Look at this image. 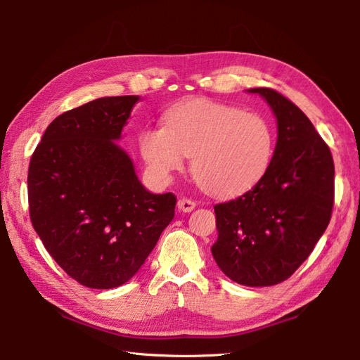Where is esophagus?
Masks as SVG:
<instances>
[{
	"label": "esophagus",
	"mask_w": 360,
	"mask_h": 360,
	"mask_svg": "<svg viewBox=\"0 0 360 360\" xmlns=\"http://www.w3.org/2000/svg\"><path fill=\"white\" fill-rule=\"evenodd\" d=\"M196 207V202L188 200V198H181L178 201V209L182 212H192Z\"/></svg>",
	"instance_id": "obj_1"
}]
</instances>
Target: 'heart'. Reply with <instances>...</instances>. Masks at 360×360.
<instances>
[{
  "label": "heart",
  "mask_w": 360,
  "mask_h": 360,
  "mask_svg": "<svg viewBox=\"0 0 360 360\" xmlns=\"http://www.w3.org/2000/svg\"><path fill=\"white\" fill-rule=\"evenodd\" d=\"M164 127H148L139 150L150 174L168 182L192 156V174L205 192L233 196L252 188L269 170L275 129L258 112L232 105L188 98L164 112Z\"/></svg>",
  "instance_id": "heart-1"
}]
</instances>
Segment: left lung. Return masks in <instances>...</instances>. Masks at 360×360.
Returning a JSON list of instances; mask_svg holds the SVG:
<instances>
[{
	"label": "left lung",
	"instance_id": "left-lung-1",
	"mask_svg": "<svg viewBox=\"0 0 360 360\" xmlns=\"http://www.w3.org/2000/svg\"><path fill=\"white\" fill-rule=\"evenodd\" d=\"M277 117L269 170L246 193L217 204L218 240L212 255L244 286L288 280L314 250L330 224L334 162L330 147L297 105L271 88H252Z\"/></svg>",
	"mask_w": 360,
	"mask_h": 360
}]
</instances>
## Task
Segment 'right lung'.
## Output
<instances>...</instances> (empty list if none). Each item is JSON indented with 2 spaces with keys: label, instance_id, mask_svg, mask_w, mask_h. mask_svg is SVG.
Returning <instances> with one entry per match:
<instances>
[{
  "label": "right lung",
  "instance_id": "add662e5",
  "mask_svg": "<svg viewBox=\"0 0 360 360\" xmlns=\"http://www.w3.org/2000/svg\"><path fill=\"white\" fill-rule=\"evenodd\" d=\"M137 101L102 97L60 114L30 158L32 226L57 264L86 288L127 283L174 217L176 196L150 193L114 142Z\"/></svg>",
  "mask_w": 360,
  "mask_h": 360
}]
</instances>
